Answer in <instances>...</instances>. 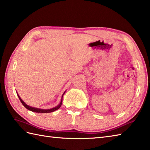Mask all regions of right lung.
I'll list each match as a JSON object with an SVG mask.
<instances>
[{
	"label": "right lung",
	"mask_w": 150,
	"mask_h": 150,
	"mask_svg": "<svg viewBox=\"0 0 150 150\" xmlns=\"http://www.w3.org/2000/svg\"><path fill=\"white\" fill-rule=\"evenodd\" d=\"M66 91H65L64 92V94H62V99H61V101H60V103H59V104L55 106V107H53L52 108H50V109H43V108H35V107H33V106H29L28 105L26 104V103L22 100V99H21V98L20 97V96L18 95V94L17 92H16V94H17V96L20 99V101H21V103H22V105H24L25 107L27 108L28 110H29L30 111H32L33 112H36V113H50V112H54L55 110H57L58 109H59V108H60V106H62V100H63V96H64V95L65 94Z\"/></svg>",
	"instance_id": "right-lung-1"
}]
</instances>
